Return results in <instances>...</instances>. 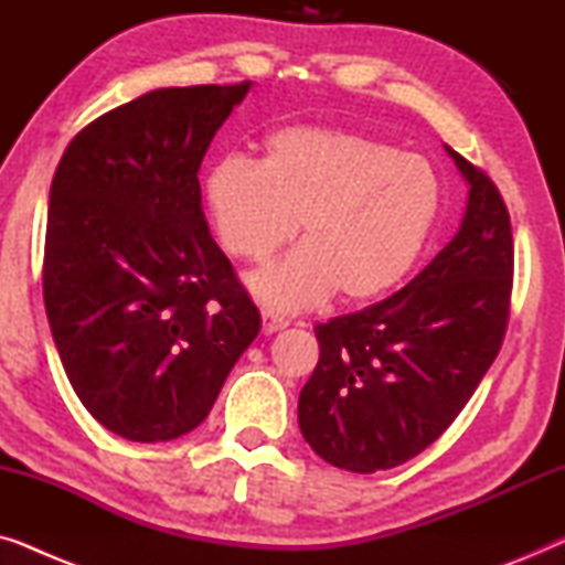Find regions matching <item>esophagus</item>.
Segmentation results:
<instances>
[{
  "label": "esophagus",
  "instance_id": "1",
  "mask_svg": "<svg viewBox=\"0 0 565 565\" xmlns=\"http://www.w3.org/2000/svg\"><path fill=\"white\" fill-rule=\"evenodd\" d=\"M288 327V321L282 319V316H275L273 311H262V331L265 334H275V331H282Z\"/></svg>",
  "mask_w": 565,
  "mask_h": 565
}]
</instances>
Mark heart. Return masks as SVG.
<instances>
[{
    "mask_svg": "<svg viewBox=\"0 0 565 565\" xmlns=\"http://www.w3.org/2000/svg\"><path fill=\"white\" fill-rule=\"evenodd\" d=\"M203 203L236 259L265 262L300 231L303 244L254 275L252 290L275 311H303L337 290L367 303L404 282L437 226L443 180L383 138L285 126L265 138L262 161H213Z\"/></svg>",
    "mask_w": 565,
    "mask_h": 565,
    "instance_id": "obj_1",
    "label": "heart"
}]
</instances>
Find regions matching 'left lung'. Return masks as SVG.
<instances>
[{"instance_id": "obj_1", "label": "left lung", "mask_w": 565, "mask_h": 565, "mask_svg": "<svg viewBox=\"0 0 565 565\" xmlns=\"http://www.w3.org/2000/svg\"><path fill=\"white\" fill-rule=\"evenodd\" d=\"M468 182L452 242L406 288L316 327L321 354L298 398L313 452L352 473L396 468L462 412L509 321L514 246L499 190L445 146Z\"/></svg>"}]
</instances>
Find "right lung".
<instances>
[{
    "label": "right lung",
    "mask_w": 565,
    "mask_h": 565,
    "mask_svg": "<svg viewBox=\"0 0 565 565\" xmlns=\"http://www.w3.org/2000/svg\"><path fill=\"white\" fill-rule=\"evenodd\" d=\"M249 89L146 92L79 130L51 182L53 342L84 408L130 443L195 429L259 334L198 182L215 130Z\"/></svg>",
    "instance_id": "1"
}]
</instances>
